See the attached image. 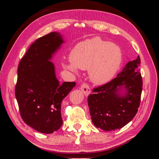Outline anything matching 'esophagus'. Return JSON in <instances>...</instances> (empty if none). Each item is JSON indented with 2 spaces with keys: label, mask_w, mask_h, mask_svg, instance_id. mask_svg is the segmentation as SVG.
Returning <instances> with one entry per match:
<instances>
[{
  "label": "esophagus",
  "mask_w": 159,
  "mask_h": 159,
  "mask_svg": "<svg viewBox=\"0 0 159 159\" xmlns=\"http://www.w3.org/2000/svg\"><path fill=\"white\" fill-rule=\"evenodd\" d=\"M80 89L82 91V92L84 93L85 95H88L91 93V90L89 87V85L86 83H83L80 86Z\"/></svg>",
  "instance_id": "obj_1"
}]
</instances>
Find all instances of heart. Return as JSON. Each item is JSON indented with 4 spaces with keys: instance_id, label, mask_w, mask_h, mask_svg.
<instances>
[{
    "instance_id": "obj_1",
    "label": "heart",
    "mask_w": 159,
    "mask_h": 159,
    "mask_svg": "<svg viewBox=\"0 0 159 159\" xmlns=\"http://www.w3.org/2000/svg\"><path fill=\"white\" fill-rule=\"evenodd\" d=\"M71 63L64 68L74 73L77 68L89 70V78L96 84H104L111 80L122 61L121 48L99 37H94L77 44L70 54Z\"/></svg>"
}]
</instances>
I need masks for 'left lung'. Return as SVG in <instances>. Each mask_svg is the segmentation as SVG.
I'll use <instances>...</instances> for the list:
<instances>
[{"label": "left lung", "mask_w": 159, "mask_h": 159, "mask_svg": "<svg viewBox=\"0 0 159 159\" xmlns=\"http://www.w3.org/2000/svg\"><path fill=\"white\" fill-rule=\"evenodd\" d=\"M139 56L130 61L109 82L93 89L88 96L90 115L94 125L103 131L121 129L135 116L141 102L143 81ZM123 89L126 90L123 95Z\"/></svg>", "instance_id": "8db88e82"}]
</instances>
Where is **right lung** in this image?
<instances>
[{
    "label": "right lung",
    "mask_w": 159,
    "mask_h": 159,
    "mask_svg": "<svg viewBox=\"0 0 159 159\" xmlns=\"http://www.w3.org/2000/svg\"><path fill=\"white\" fill-rule=\"evenodd\" d=\"M64 42L58 32H52L33 43L18 68L15 95L21 117L37 131L49 134L63 123L61 104L75 82L60 84L52 55Z\"/></svg>",
    "instance_id": "1"
}]
</instances>
